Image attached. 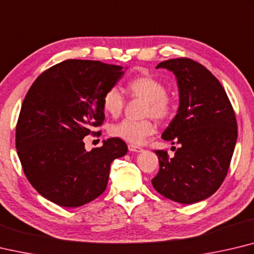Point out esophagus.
<instances>
[{"mask_svg":"<svg viewBox=\"0 0 254 254\" xmlns=\"http://www.w3.org/2000/svg\"><path fill=\"white\" fill-rule=\"evenodd\" d=\"M128 151L130 152H136V153H140V152L143 151L142 147L137 146V145H134V144H130L128 145Z\"/></svg>","mask_w":254,"mask_h":254,"instance_id":"esophagus-1","label":"esophagus"}]
</instances>
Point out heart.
Masks as SVG:
<instances>
[{"instance_id":"1","label":"heart","mask_w":254,"mask_h":254,"mask_svg":"<svg viewBox=\"0 0 254 254\" xmlns=\"http://www.w3.org/2000/svg\"><path fill=\"white\" fill-rule=\"evenodd\" d=\"M126 91L132 99L144 101V117H152L159 122H167L173 117L175 110L174 95L167 91L164 83L156 77L142 74L127 83ZM103 110L112 117H118L124 108V98L118 87H111L102 98ZM155 133V126L150 119L134 121L124 119L110 128V134L118 139L140 144Z\"/></svg>"}]
</instances>
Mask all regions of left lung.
Instances as JSON below:
<instances>
[{
  "label": "left lung",
  "mask_w": 254,
  "mask_h": 254,
  "mask_svg": "<svg viewBox=\"0 0 254 254\" xmlns=\"http://www.w3.org/2000/svg\"><path fill=\"white\" fill-rule=\"evenodd\" d=\"M160 67L177 77L179 109L162 139L179 147L173 158L155 151L160 170L152 186L170 200L196 203L213 194L227 177L238 137L236 114L223 86L202 64L179 58Z\"/></svg>",
  "instance_id": "obj_1"
}]
</instances>
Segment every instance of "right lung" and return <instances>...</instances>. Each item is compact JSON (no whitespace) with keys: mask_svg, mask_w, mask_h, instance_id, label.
Segmentation results:
<instances>
[{"mask_svg":"<svg viewBox=\"0 0 254 254\" xmlns=\"http://www.w3.org/2000/svg\"><path fill=\"white\" fill-rule=\"evenodd\" d=\"M123 74L119 65L66 60L30 87L18 115L15 146L25 177L45 199L76 207L105 191L111 163L127 154V146L111 137L87 152L83 139L103 123V95Z\"/></svg>","mask_w":254,"mask_h":254,"instance_id":"1","label":"right lung"}]
</instances>
